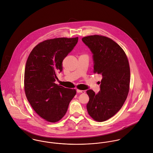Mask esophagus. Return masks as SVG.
<instances>
[{"label": "esophagus", "instance_id": "obj_1", "mask_svg": "<svg viewBox=\"0 0 153 153\" xmlns=\"http://www.w3.org/2000/svg\"><path fill=\"white\" fill-rule=\"evenodd\" d=\"M76 91H77L78 93H82V94H84L85 93V91L80 90V89H76Z\"/></svg>", "mask_w": 153, "mask_h": 153}]
</instances>
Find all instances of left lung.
Masks as SVG:
<instances>
[{"label": "left lung", "instance_id": "left-lung-1", "mask_svg": "<svg viewBox=\"0 0 153 153\" xmlns=\"http://www.w3.org/2000/svg\"><path fill=\"white\" fill-rule=\"evenodd\" d=\"M93 53L94 74H101L100 91H87L88 114L95 121H105L121 108L130 90V68L122 48L108 37L90 35L82 38Z\"/></svg>", "mask_w": 153, "mask_h": 153}]
</instances>
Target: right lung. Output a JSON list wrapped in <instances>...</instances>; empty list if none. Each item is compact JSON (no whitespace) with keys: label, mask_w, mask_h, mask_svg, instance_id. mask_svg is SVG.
I'll list each match as a JSON object with an SVG mask.
<instances>
[{"label":"right lung","mask_w":153,"mask_h":153,"mask_svg":"<svg viewBox=\"0 0 153 153\" xmlns=\"http://www.w3.org/2000/svg\"><path fill=\"white\" fill-rule=\"evenodd\" d=\"M78 38H57L38 44L26 61L24 89L27 101L41 118L56 123L64 117L75 89L55 83L62 71V61L78 42Z\"/></svg>","instance_id":"add662e5"}]
</instances>
